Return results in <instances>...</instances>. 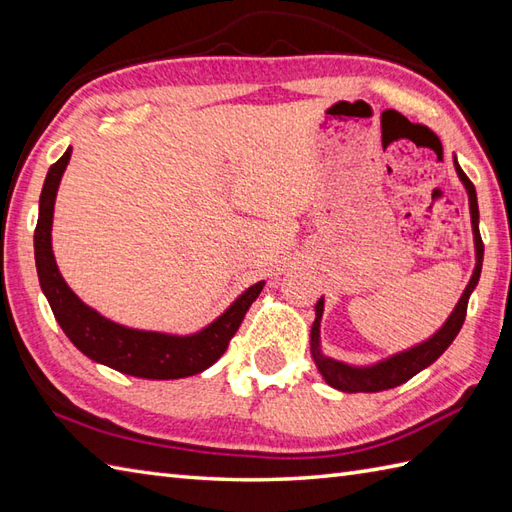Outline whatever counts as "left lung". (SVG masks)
I'll return each mask as SVG.
<instances>
[{
    "label": "left lung",
    "mask_w": 512,
    "mask_h": 512,
    "mask_svg": "<svg viewBox=\"0 0 512 512\" xmlns=\"http://www.w3.org/2000/svg\"><path fill=\"white\" fill-rule=\"evenodd\" d=\"M455 171H458V178L464 184L466 193H469V211H471V226H473V244H475V268L473 275L466 284L460 301L455 303L453 312L449 319L442 323V328L433 332L427 341L409 347V350H402L398 354H391L383 361L372 363V365H350L343 361H336L332 356H325L321 350V317H323V297L314 306V323L310 330V352L314 363L325 383L332 385L334 389L347 391V394H358V391H365V394H374V391H385L391 387H398L407 383L409 378L422 372L424 367L436 363L438 358L444 354V350L453 343L455 336L462 330V323L466 317V306H469V297L475 290L477 281H480L482 273V262H484V244L480 237V209H477V193L473 182L466 178V173L458 165V158H453Z\"/></svg>",
    "instance_id": "8db88e82"
}]
</instances>
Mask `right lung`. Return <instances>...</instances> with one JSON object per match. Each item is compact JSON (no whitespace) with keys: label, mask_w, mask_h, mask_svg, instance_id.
<instances>
[{"label":"right lung","mask_w":512,"mask_h":512,"mask_svg":"<svg viewBox=\"0 0 512 512\" xmlns=\"http://www.w3.org/2000/svg\"><path fill=\"white\" fill-rule=\"evenodd\" d=\"M72 156V147L48 169L39 198V220L35 228V264L39 286L46 295L54 319L65 336L94 363L116 369L121 374L149 380L187 378L204 372L220 358L231 336L237 332L266 281L246 288L220 317L193 334H169L154 330H136L103 317L74 295L59 273L52 253V217L54 200Z\"/></svg>","instance_id":"1"}]
</instances>
